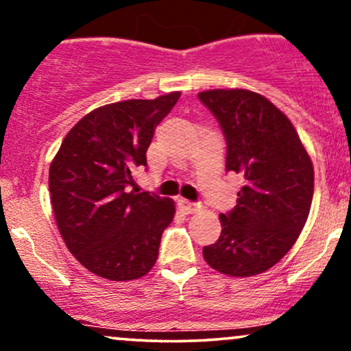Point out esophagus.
Wrapping results in <instances>:
<instances>
[{
	"label": "esophagus",
	"instance_id": "34e87169",
	"mask_svg": "<svg viewBox=\"0 0 351 351\" xmlns=\"http://www.w3.org/2000/svg\"><path fill=\"white\" fill-rule=\"evenodd\" d=\"M178 206H180L181 211L184 213V215H193V213L199 211L201 204H198V203H191V201H188V199H180Z\"/></svg>",
	"mask_w": 351,
	"mask_h": 351
}]
</instances>
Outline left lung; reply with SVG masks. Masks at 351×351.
Wrapping results in <instances>:
<instances>
[{
	"label": "left lung",
	"mask_w": 351,
	"mask_h": 351,
	"mask_svg": "<svg viewBox=\"0 0 351 351\" xmlns=\"http://www.w3.org/2000/svg\"><path fill=\"white\" fill-rule=\"evenodd\" d=\"M198 99L226 138V171L244 178L236 206L219 215V239L203 247L204 261L226 276H257L279 263L305 226L312 160L291 120L263 95L215 88Z\"/></svg>",
	"instance_id": "1"
}]
</instances>
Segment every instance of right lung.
<instances>
[{
    "instance_id": "add662e5",
    "label": "right lung",
    "mask_w": 351,
    "mask_h": 351,
    "mask_svg": "<svg viewBox=\"0 0 351 351\" xmlns=\"http://www.w3.org/2000/svg\"><path fill=\"white\" fill-rule=\"evenodd\" d=\"M180 92L155 100H123L80 119L49 168L56 223L84 267L108 280H134L152 271L175 203L155 193L128 191L147 167L155 128Z\"/></svg>"
}]
</instances>
